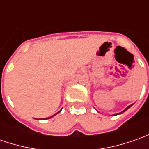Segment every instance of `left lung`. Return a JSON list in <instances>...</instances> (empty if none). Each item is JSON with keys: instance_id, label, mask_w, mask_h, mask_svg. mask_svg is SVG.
Instances as JSON below:
<instances>
[{"instance_id": "1", "label": "left lung", "mask_w": 149, "mask_h": 149, "mask_svg": "<svg viewBox=\"0 0 149 149\" xmlns=\"http://www.w3.org/2000/svg\"><path fill=\"white\" fill-rule=\"evenodd\" d=\"M129 107H131V105L130 106H129V107H128V108H126V109H124V110H123V112H124V111H126V110H127V109H129ZM122 113V112H121V113Z\"/></svg>"}]
</instances>
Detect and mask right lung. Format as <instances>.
I'll use <instances>...</instances> for the list:
<instances>
[{"label":"right lung","instance_id":"obj_1","mask_svg":"<svg viewBox=\"0 0 149 149\" xmlns=\"http://www.w3.org/2000/svg\"><path fill=\"white\" fill-rule=\"evenodd\" d=\"M58 113H60V112H58ZM55 113V114H57V113ZM55 114H54V115H53V116H54V115H55ZM53 116H51V117H53ZM51 117H49V118H51ZM45 119H47V118H45Z\"/></svg>","mask_w":149,"mask_h":149}]
</instances>
